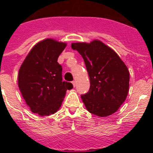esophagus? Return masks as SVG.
I'll use <instances>...</instances> for the list:
<instances>
[{"label": "esophagus", "mask_w": 153, "mask_h": 153, "mask_svg": "<svg viewBox=\"0 0 153 153\" xmlns=\"http://www.w3.org/2000/svg\"><path fill=\"white\" fill-rule=\"evenodd\" d=\"M72 83H73V85H74V87H75V86H76V82L75 80H74V81H73V82H72Z\"/></svg>", "instance_id": "obj_1"}]
</instances>
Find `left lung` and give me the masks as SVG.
I'll return each instance as SVG.
<instances>
[{
	"instance_id": "left-lung-1",
	"label": "left lung",
	"mask_w": 153,
	"mask_h": 153,
	"mask_svg": "<svg viewBox=\"0 0 153 153\" xmlns=\"http://www.w3.org/2000/svg\"><path fill=\"white\" fill-rule=\"evenodd\" d=\"M82 56L89 74V92L81 95L86 109L100 117L116 113L129 93V73L117 53L100 40L73 43Z\"/></svg>"
}]
</instances>
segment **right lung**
I'll use <instances>...</instances> for the list:
<instances>
[{
	"label": "right lung",
	"mask_w": 153,
	"mask_h": 153,
	"mask_svg": "<svg viewBox=\"0 0 153 153\" xmlns=\"http://www.w3.org/2000/svg\"><path fill=\"white\" fill-rule=\"evenodd\" d=\"M66 47V43L45 39L30 50L20 67L19 89L33 113L42 117L55 113L67 90L74 87L62 81V67L57 62Z\"/></svg>",
	"instance_id": "add662e5"
}]
</instances>
